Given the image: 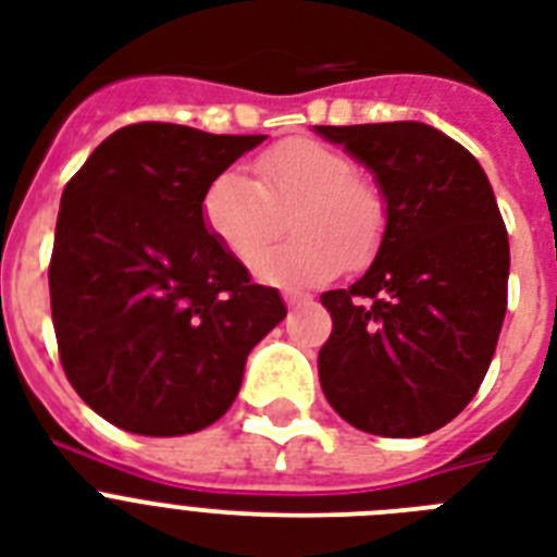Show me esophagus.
Returning a JSON list of instances; mask_svg holds the SVG:
<instances>
[{
    "label": "esophagus",
    "mask_w": 557,
    "mask_h": 557,
    "mask_svg": "<svg viewBox=\"0 0 557 557\" xmlns=\"http://www.w3.org/2000/svg\"><path fill=\"white\" fill-rule=\"evenodd\" d=\"M304 292H295V288H286V292H283V300H286L288 306L297 304V300H304Z\"/></svg>",
    "instance_id": "obj_1"
}]
</instances>
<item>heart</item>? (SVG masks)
Returning a JSON list of instances; mask_svg holds the SVG:
<instances>
[{
  "label": "heart",
  "mask_w": 557,
  "mask_h": 557,
  "mask_svg": "<svg viewBox=\"0 0 557 557\" xmlns=\"http://www.w3.org/2000/svg\"><path fill=\"white\" fill-rule=\"evenodd\" d=\"M349 156L321 141H288L257 159V182L245 170H222L201 196V219L219 245L239 262L253 261L262 283L283 288L318 286L372 253L384 225L375 187L356 176ZM292 207L280 246L264 247ZM267 249L265 252L261 248Z\"/></svg>",
  "instance_id": "1"
}]
</instances>
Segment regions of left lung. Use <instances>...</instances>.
Here are the masks:
<instances>
[{
	"label": "left lung",
	"mask_w": 557,
	"mask_h": 557,
	"mask_svg": "<svg viewBox=\"0 0 557 557\" xmlns=\"http://www.w3.org/2000/svg\"><path fill=\"white\" fill-rule=\"evenodd\" d=\"M361 161L384 196V234L349 288L323 292L332 335L323 396L389 440L440 431L474 398L509 297V234L471 152L419 121L314 126Z\"/></svg>",
	"instance_id": "8db88e82"
}]
</instances>
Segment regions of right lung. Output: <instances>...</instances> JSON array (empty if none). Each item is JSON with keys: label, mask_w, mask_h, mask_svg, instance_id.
<instances>
[{"label": "right lung", "mask_w": 557, "mask_h": 557, "mask_svg": "<svg viewBox=\"0 0 557 557\" xmlns=\"http://www.w3.org/2000/svg\"><path fill=\"white\" fill-rule=\"evenodd\" d=\"M265 135L129 124L60 199L51 321L77 396L121 431L185 436L234 405L245 358L283 318L205 227L201 196Z\"/></svg>", "instance_id": "1"}]
</instances>
